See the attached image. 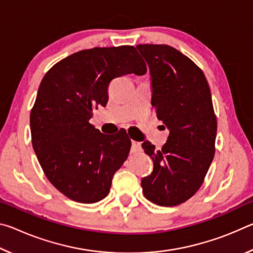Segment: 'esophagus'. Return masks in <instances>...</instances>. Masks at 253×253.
Wrapping results in <instances>:
<instances>
[{
  "label": "esophagus",
  "mask_w": 253,
  "mask_h": 253,
  "mask_svg": "<svg viewBox=\"0 0 253 253\" xmlns=\"http://www.w3.org/2000/svg\"><path fill=\"white\" fill-rule=\"evenodd\" d=\"M140 148H142V145H140V143L132 140V142H131V152L137 153L138 151H140Z\"/></svg>",
  "instance_id": "esophagus-1"
}]
</instances>
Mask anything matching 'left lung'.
Here are the masks:
<instances>
[{
	"label": "left lung",
	"instance_id": "1",
	"mask_svg": "<svg viewBox=\"0 0 253 253\" xmlns=\"http://www.w3.org/2000/svg\"><path fill=\"white\" fill-rule=\"evenodd\" d=\"M152 77V106L169 135L162 149L149 142L144 152L154 169L142 179L145 198L161 207L191 199L207 175L215 153L216 116L203 71L166 44H138Z\"/></svg>",
	"mask_w": 253,
	"mask_h": 253
}]
</instances>
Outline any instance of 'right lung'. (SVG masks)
I'll list each match as a JSON object with an SVG mask.
<instances>
[{
  "mask_svg": "<svg viewBox=\"0 0 253 253\" xmlns=\"http://www.w3.org/2000/svg\"><path fill=\"white\" fill-rule=\"evenodd\" d=\"M147 68L131 45L81 50L51 68L30 114L32 146L50 183L75 202L96 203L130 151L126 131L105 135L89 121L106 106L110 81Z\"/></svg>",
  "mask_w": 253,
  "mask_h": 253,
  "instance_id": "1",
  "label": "right lung"
}]
</instances>
